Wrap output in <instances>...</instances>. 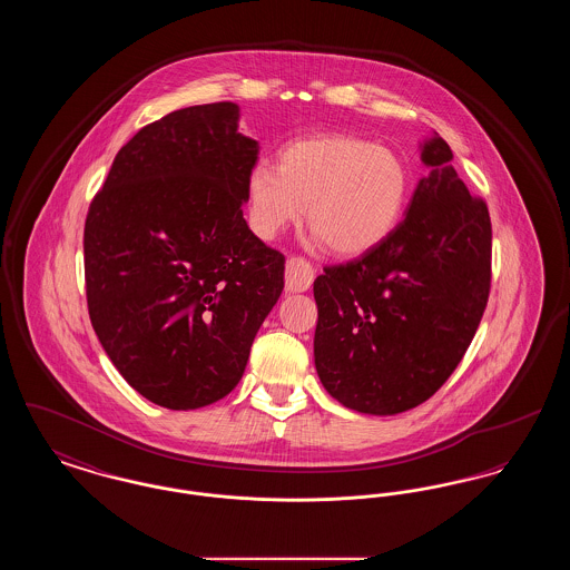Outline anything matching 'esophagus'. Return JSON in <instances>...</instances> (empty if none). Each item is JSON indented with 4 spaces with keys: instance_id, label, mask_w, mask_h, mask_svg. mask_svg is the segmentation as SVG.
<instances>
[{
    "instance_id": "34e87169",
    "label": "esophagus",
    "mask_w": 570,
    "mask_h": 570,
    "mask_svg": "<svg viewBox=\"0 0 570 570\" xmlns=\"http://www.w3.org/2000/svg\"><path fill=\"white\" fill-rule=\"evenodd\" d=\"M314 282V267L305 261L293 256L286 263V291L288 293H305Z\"/></svg>"
}]
</instances>
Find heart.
<instances>
[{
	"instance_id": "1",
	"label": "heart",
	"mask_w": 570,
	"mask_h": 570,
	"mask_svg": "<svg viewBox=\"0 0 570 570\" xmlns=\"http://www.w3.org/2000/svg\"><path fill=\"white\" fill-rule=\"evenodd\" d=\"M404 160L372 140L346 135L301 138L279 151L277 168L256 164L245 181L252 230L273 239L305 217L337 256L353 258L384 244L406 212Z\"/></svg>"
}]
</instances>
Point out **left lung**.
I'll return each mask as SVG.
<instances>
[{
    "label": "left lung",
    "mask_w": 570,
    "mask_h": 570,
    "mask_svg": "<svg viewBox=\"0 0 570 570\" xmlns=\"http://www.w3.org/2000/svg\"><path fill=\"white\" fill-rule=\"evenodd\" d=\"M404 222L376 249L314 282V363L326 393L363 414L416 407L460 365L491 282L488 205L472 198L434 132Z\"/></svg>",
    "instance_id": "obj_1"
}]
</instances>
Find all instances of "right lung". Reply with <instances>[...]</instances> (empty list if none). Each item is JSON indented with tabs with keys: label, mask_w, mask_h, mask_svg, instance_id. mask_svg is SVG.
<instances>
[{
	"label": "right lung",
	"mask_w": 570,
	"mask_h": 570,
	"mask_svg": "<svg viewBox=\"0 0 570 570\" xmlns=\"http://www.w3.org/2000/svg\"><path fill=\"white\" fill-rule=\"evenodd\" d=\"M235 102L168 112L115 156L85 222L94 331L145 400L196 410L244 376L284 256L244 219L258 140Z\"/></svg>",
	"instance_id": "add662e5"
}]
</instances>
